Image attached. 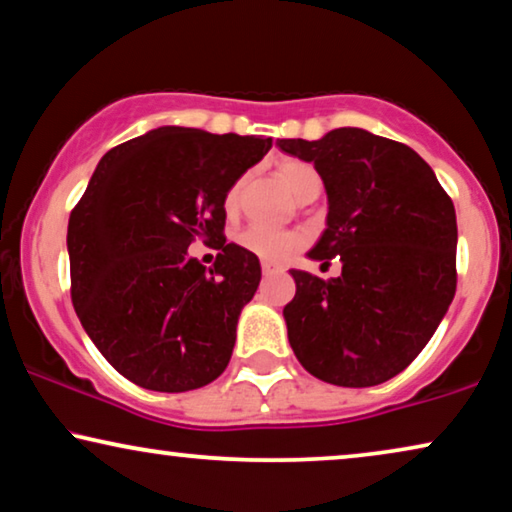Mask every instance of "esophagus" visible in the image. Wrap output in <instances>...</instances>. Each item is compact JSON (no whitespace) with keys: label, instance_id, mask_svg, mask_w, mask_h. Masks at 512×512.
<instances>
[{"label":"esophagus","instance_id":"34e87169","mask_svg":"<svg viewBox=\"0 0 512 512\" xmlns=\"http://www.w3.org/2000/svg\"><path fill=\"white\" fill-rule=\"evenodd\" d=\"M262 271H264V276H269V274H276V271H281V267H276V264H271V262H262Z\"/></svg>","mask_w":512,"mask_h":512}]
</instances>
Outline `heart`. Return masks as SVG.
Masks as SVG:
<instances>
[{
  "label": "heart",
  "instance_id": "1",
  "mask_svg": "<svg viewBox=\"0 0 512 512\" xmlns=\"http://www.w3.org/2000/svg\"><path fill=\"white\" fill-rule=\"evenodd\" d=\"M278 177L283 180V185L295 194V199L299 201H313L323 187L320 182L318 170L311 166V163L299 161V159H285L278 163ZM243 187L245 180H236L234 185L227 189L224 194V210L229 215H234L238 206H241V196H243ZM238 243L241 248H245L252 255H257L264 262H283L288 260L299 248L302 238L295 231H285V229H269V227H260V224H252V227L243 229L238 234Z\"/></svg>",
  "mask_w": 512,
  "mask_h": 512
}]
</instances>
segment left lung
Returning a JSON list of instances; mask_svg holds the SVG:
<instances>
[{
  "mask_svg": "<svg viewBox=\"0 0 512 512\" xmlns=\"http://www.w3.org/2000/svg\"><path fill=\"white\" fill-rule=\"evenodd\" d=\"M276 145L313 163L325 185L327 227L309 257L342 262L330 281L290 271L292 351L327 384H384L419 356L454 299V203L412 147L363 128Z\"/></svg>",
  "mask_w": 512,
  "mask_h": 512,
  "instance_id": "1",
  "label": "left lung"
}]
</instances>
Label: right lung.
<instances>
[{
	"label": "right lung",
	"instance_id": "add662e5",
	"mask_svg": "<svg viewBox=\"0 0 512 512\" xmlns=\"http://www.w3.org/2000/svg\"><path fill=\"white\" fill-rule=\"evenodd\" d=\"M271 138L161 126L109 149L67 224L72 304L107 363L149 391L182 393L229 365L257 255L224 238V194ZM218 241L213 270L188 257Z\"/></svg>",
	"mask_w": 512,
	"mask_h": 512
}]
</instances>
